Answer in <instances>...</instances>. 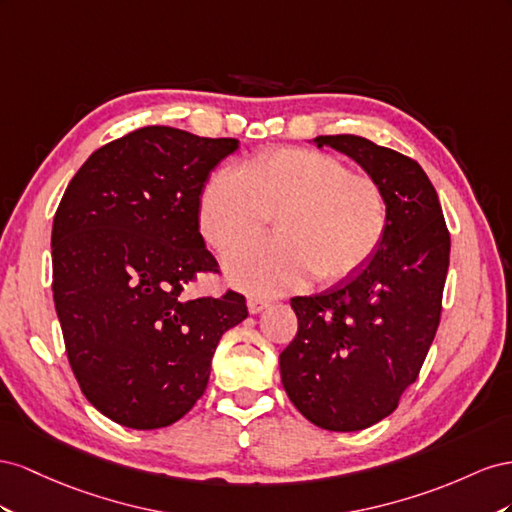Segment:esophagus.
<instances>
[{
	"instance_id": "esophagus-1",
	"label": "esophagus",
	"mask_w": 512,
	"mask_h": 512,
	"mask_svg": "<svg viewBox=\"0 0 512 512\" xmlns=\"http://www.w3.org/2000/svg\"><path fill=\"white\" fill-rule=\"evenodd\" d=\"M246 304H248V311H251V313H259V311H264V309H266V306L270 304V300H268V298H264V296H255V294H251V296H248Z\"/></svg>"
}]
</instances>
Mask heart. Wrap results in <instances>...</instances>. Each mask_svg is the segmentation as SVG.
<instances>
[{
	"mask_svg": "<svg viewBox=\"0 0 512 512\" xmlns=\"http://www.w3.org/2000/svg\"><path fill=\"white\" fill-rule=\"evenodd\" d=\"M272 216L279 236L227 259L231 281L264 296L298 289L311 276L319 285L354 279L382 251L390 229L382 184L328 152L268 150L242 171H212L201 186L197 223L216 253L253 240Z\"/></svg>",
	"mask_w": 512,
	"mask_h": 512,
	"instance_id": "1",
	"label": "heart"
}]
</instances>
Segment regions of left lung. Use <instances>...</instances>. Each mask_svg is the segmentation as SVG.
<instances>
[{"label":"left lung","mask_w":512,"mask_h":512,"mask_svg":"<svg viewBox=\"0 0 512 512\" xmlns=\"http://www.w3.org/2000/svg\"><path fill=\"white\" fill-rule=\"evenodd\" d=\"M382 184L390 229L354 279L291 298L298 332L281 354L289 401L313 425L360 431L397 410L440 326L450 233L440 199L414 158L358 135L317 137Z\"/></svg>","instance_id":"obj_1"}]
</instances>
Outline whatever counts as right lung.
I'll return each mask as SVG.
<instances>
[{"mask_svg": "<svg viewBox=\"0 0 512 512\" xmlns=\"http://www.w3.org/2000/svg\"><path fill=\"white\" fill-rule=\"evenodd\" d=\"M238 148L171 126L102 145L70 180L53 218V300L81 392L118 425L180 420L206 392L214 349L246 319V298L186 300L221 274L199 233L203 182Z\"/></svg>", "mask_w": 512, "mask_h": 512, "instance_id": "add662e5", "label": "right lung"}]
</instances>
